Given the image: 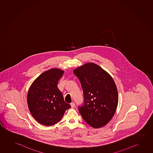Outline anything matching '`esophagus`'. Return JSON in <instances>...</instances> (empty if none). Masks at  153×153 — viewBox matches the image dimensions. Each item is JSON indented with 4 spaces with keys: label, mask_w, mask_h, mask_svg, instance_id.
<instances>
[{
    "label": "esophagus",
    "mask_w": 153,
    "mask_h": 153,
    "mask_svg": "<svg viewBox=\"0 0 153 153\" xmlns=\"http://www.w3.org/2000/svg\"><path fill=\"white\" fill-rule=\"evenodd\" d=\"M71 108H74V107H75V103H74V102H72L71 103Z\"/></svg>",
    "instance_id": "34e87169"
}]
</instances>
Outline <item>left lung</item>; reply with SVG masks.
<instances>
[{
	"instance_id": "left-lung-1",
	"label": "left lung",
	"mask_w": 153,
	"mask_h": 153,
	"mask_svg": "<svg viewBox=\"0 0 153 153\" xmlns=\"http://www.w3.org/2000/svg\"><path fill=\"white\" fill-rule=\"evenodd\" d=\"M82 87L84 104L78 106L83 119L94 128L110 122L118 103L117 88L113 78L100 66L87 63L74 70Z\"/></svg>"
}]
</instances>
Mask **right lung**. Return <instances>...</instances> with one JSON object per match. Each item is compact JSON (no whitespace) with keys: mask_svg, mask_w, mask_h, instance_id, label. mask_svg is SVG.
<instances>
[{"mask_svg":"<svg viewBox=\"0 0 153 153\" xmlns=\"http://www.w3.org/2000/svg\"><path fill=\"white\" fill-rule=\"evenodd\" d=\"M64 71L52 68L41 74L28 90L27 102L28 108L39 123L52 126L59 122L66 110L71 106L64 101V97L57 87Z\"/></svg>","mask_w":153,"mask_h":153,"instance_id":"add662e5","label":"right lung"}]
</instances>
